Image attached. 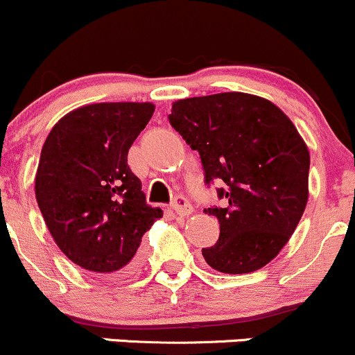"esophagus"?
Returning <instances> with one entry per match:
<instances>
[{"label":"esophagus","instance_id":"1","mask_svg":"<svg viewBox=\"0 0 355 355\" xmlns=\"http://www.w3.org/2000/svg\"><path fill=\"white\" fill-rule=\"evenodd\" d=\"M173 210L178 214V216H189L193 212V205L189 203L188 198H184L182 195L176 196V200L173 202Z\"/></svg>","mask_w":355,"mask_h":355}]
</instances>
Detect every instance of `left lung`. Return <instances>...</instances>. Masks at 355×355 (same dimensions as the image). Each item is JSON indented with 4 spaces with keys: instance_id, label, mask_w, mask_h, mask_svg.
Listing matches in <instances>:
<instances>
[{
    "instance_id": "obj_1",
    "label": "left lung",
    "mask_w": 355,
    "mask_h": 355,
    "mask_svg": "<svg viewBox=\"0 0 355 355\" xmlns=\"http://www.w3.org/2000/svg\"><path fill=\"white\" fill-rule=\"evenodd\" d=\"M169 122L196 150L205 182L223 181L219 240L202 254L212 269L245 275L264 268L295 231L309 198L307 145L293 122L255 94L217 93L173 103Z\"/></svg>"
}]
</instances>
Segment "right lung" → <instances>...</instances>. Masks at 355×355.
<instances>
[{"label":"right lung","instance_id":"obj_1","mask_svg":"<svg viewBox=\"0 0 355 355\" xmlns=\"http://www.w3.org/2000/svg\"><path fill=\"white\" fill-rule=\"evenodd\" d=\"M153 110V103L135 101L86 105L60 119L44 141L37 205L60 250L86 271L135 272L143 234L162 217L128 166Z\"/></svg>","mask_w":355,"mask_h":355}]
</instances>
